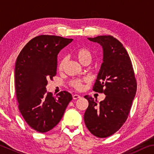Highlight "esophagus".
Wrapping results in <instances>:
<instances>
[{
  "mask_svg": "<svg viewBox=\"0 0 154 154\" xmlns=\"http://www.w3.org/2000/svg\"><path fill=\"white\" fill-rule=\"evenodd\" d=\"M80 97H81V96L78 94H74L73 96H72V98H73V100H77L78 98H80Z\"/></svg>",
  "mask_w": 154,
  "mask_h": 154,
  "instance_id": "obj_1",
  "label": "esophagus"
}]
</instances>
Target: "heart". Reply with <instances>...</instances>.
<instances>
[{"mask_svg": "<svg viewBox=\"0 0 154 154\" xmlns=\"http://www.w3.org/2000/svg\"><path fill=\"white\" fill-rule=\"evenodd\" d=\"M75 57L77 58V60L79 61V63L83 65L85 62H90L91 60L92 54L91 51L89 49L86 48H81L78 49L76 52H75ZM65 63V60L61 61L59 66H58V69L62 70ZM85 82H87L86 79H75L71 81V83H70V85L75 89H77V90H82L83 87V83Z\"/></svg>", "mask_w": 154, "mask_h": 154, "instance_id": "obj_1", "label": "heart"}]
</instances>
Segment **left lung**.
<instances>
[{"label": "left lung", "mask_w": 154, "mask_h": 154, "mask_svg": "<svg viewBox=\"0 0 154 154\" xmlns=\"http://www.w3.org/2000/svg\"><path fill=\"white\" fill-rule=\"evenodd\" d=\"M103 49V63L93 90L104 93L105 99L97 100L87 95L89 106L84 121L91 134L106 138L118 131L129 114L137 91V81L132 63L127 50L112 35L88 38Z\"/></svg>", "instance_id": "1"}]
</instances>
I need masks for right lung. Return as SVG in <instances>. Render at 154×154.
Listing matches in <instances>:
<instances>
[{
    "mask_svg": "<svg viewBox=\"0 0 154 154\" xmlns=\"http://www.w3.org/2000/svg\"><path fill=\"white\" fill-rule=\"evenodd\" d=\"M72 41L60 36H36L17 58L15 83L19 109L29 127L38 132L46 133L57 126L72 99L67 91H60L56 97L46 88L48 80L57 74L58 54Z\"/></svg>",
    "mask_w": 154,
    "mask_h": 154,
    "instance_id": "obj_1",
    "label": "right lung"
}]
</instances>
